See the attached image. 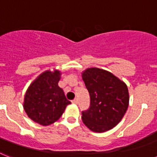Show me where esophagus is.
I'll return each instance as SVG.
<instances>
[{
    "mask_svg": "<svg viewBox=\"0 0 157 157\" xmlns=\"http://www.w3.org/2000/svg\"><path fill=\"white\" fill-rule=\"evenodd\" d=\"M72 102L73 103V104H77V103H78V100H77V98H75L74 100H72Z\"/></svg>",
    "mask_w": 157,
    "mask_h": 157,
    "instance_id": "1",
    "label": "esophagus"
}]
</instances>
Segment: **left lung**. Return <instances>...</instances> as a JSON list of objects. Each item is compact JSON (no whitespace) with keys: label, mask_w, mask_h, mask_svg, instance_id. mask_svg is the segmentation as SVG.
Here are the masks:
<instances>
[{"label":"left lung","mask_w":157,"mask_h":157,"mask_svg":"<svg viewBox=\"0 0 157 157\" xmlns=\"http://www.w3.org/2000/svg\"><path fill=\"white\" fill-rule=\"evenodd\" d=\"M82 79L90 96V108L82 111L83 123L92 132H107L122 120L127 111V85L111 72L98 67L85 70Z\"/></svg>","instance_id":"1"}]
</instances>
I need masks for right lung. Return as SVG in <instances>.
<instances>
[{
  "label": "right lung",
  "mask_w": 157,
  "mask_h": 157,
  "mask_svg": "<svg viewBox=\"0 0 157 157\" xmlns=\"http://www.w3.org/2000/svg\"><path fill=\"white\" fill-rule=\"evenodd\" d=\"M61 72L45 71L33 81L26 90L23 107L28 117L43 126L56 122L71 101L59 87Z\"/></svg>",
  "instance_id": "add662e5"
}]
</instances>
